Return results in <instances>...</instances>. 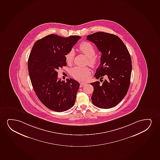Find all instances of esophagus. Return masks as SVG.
<instances>
[{
    "mask_svg": "<svg viewBox=\"0 0 160 160\" xmlns=\"http://www.w3.org/2000/svg\"><path fill=\"white\" fill-rule=\"evenodd\" d=\"M86 85V83H80V87H83V86H85Z\"/></svg>",
    "mask_w": 160,
    "mask_h": 160,
    "instance_id": "esophagus-1",
    "label": "esophagus"
}]
</instances>
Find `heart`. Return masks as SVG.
I'll use <instances>...</instances> for the list:
<instances>
[{
    "mask_svg": "<svg viewBox=\"0 0 160 160\" xmlns=\"http://www.w3.org/2000/svg\"><path fill=\"white\" fill-rule=\"evenodd\" d=\"M81 52L88 58L87 63L92 67L97 66L98 63V59L96 56V49L93 45L89 42L85 41L81 43L79 46ZM75 51L73 49L69 50L65 55L67 64H71L74 59ZM91 74V71L88 67H74L71 69V74L77 80L85 81Z\"/></svg>",
    "mask_w": 160,
    "mask_h": 160,
    "instance_id": "heart-1",
    "label": "heart"
}]
</instances>
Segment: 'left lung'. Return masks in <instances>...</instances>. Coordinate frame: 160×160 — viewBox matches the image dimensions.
Returning a JSON list of instances; mask_svg holds the SVG:
<instances>
[{
    "instance_id": "left-lung-1",
    "label": "left lung",
    "mask_w": 160,
    "mask_h": 160,
    "mask_svg": "<svg viewBox=\"0 0 160 160\" xmlns=\"http://www.w3.org/2000/svg\"><path fill=\"white\" fill-rule=\"evenodd\" d=\"M87 40L95 44L102 53L94 77L102 80L105 75L108 78L102 84L99 81L91 83L94 87L92 103L99 108H112L122 100L129 89L131 56L120 38L112 33L97 32L87 36Z\"/></svg>"
}]
</instances>
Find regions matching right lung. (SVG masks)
<instances>
[{
	"instance_id": "add662e5",
	"label": "right lung",
	"mask_w": 160,
	"mask_h": 160,
	"mask_svg": "<svg viewBox=\"0 0 160 160\" xmlns=\"http://www.w3.org/2000/svg\"><path fill=\"white\" fill-rule=\"evenodd\" d=\"M80 38L51 34L37 41L32 48L28 62L31 84L42 103L52 111L63 112L74 105L80 83L73 79L61 81L57 71L66 66V54Z\"/></svg>"
}]
</instances>
